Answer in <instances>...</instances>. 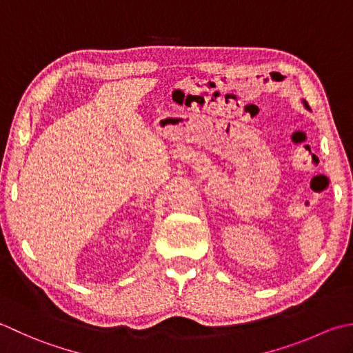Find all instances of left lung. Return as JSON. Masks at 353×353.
<instances>
[{
    "mask_svg": "<svg viewBox=\"0 0 353 353\" xmlns=\"http://www.w3.org/2000/svg\"><path fill=\"white\" fill-rule=\"evenodd\" d=\"M303 105H305V106H306V108H307V103H306V102H305V100H303Z\"/></svg>",
    "mask_w": 353,
    "mask_h": 353,
    "instance_id": "obj_1",
    "label": "left lung"
}]
</instances>
